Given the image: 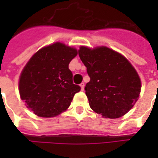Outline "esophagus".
I'll return each mask as SVG.
<instances>
[{
    "label": "esophagus",
    "mask_w": 158,
    "mask_h": 158,
    "mask_svg": "<svg viewBox=\"0 0 158 158\" xmlns=\"http://www.w3.org/2000/svg\"><path fill=\"white\" fill-rule=\"evenodd\" d=\"M79 86H80V88H81L82 91H84V83H81V84H79Z\"/></svg>",
    "instance_id": "34e87169"
}]
</instances>
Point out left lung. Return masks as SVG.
Segmentation results:
<instances>
[{
	"label": "left lung",
	"mask_w": 158,
	"mask_h": 158,
	"mask_svg": "<svg viewBox=\"0 0 158 158\" xmlns=\"http://www.w3.org/2000/svg\"><path fill=\"white\" fill-rule=\"evenodd\" d=\"M79 56L90 77L84 89L92 110L110 119L125 115L141 90V80L132 64L106 47L91 49L82 46Z\"/></svg>",
	"instance_id": "obj_1"
}]
</instances>
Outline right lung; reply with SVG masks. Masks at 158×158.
<instances>
[{"instance_id":"1","label":"right lung","mask_w":158,"mask_h":158,"mask_svg":"<svg viewBox=\"0 0 158 158\" xmlns=\"http://www.w3.org/2000/svg\"><path fill=\"white\" fill-rule=\"evenodd\" d=\"M78 52L74 48L55 43L37 52L21 72L20 98L26 106L40 117H54L67 110L74 94L80 91L73 84L69 62Z\"/></svg>"}]
</instances>
